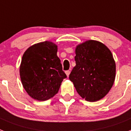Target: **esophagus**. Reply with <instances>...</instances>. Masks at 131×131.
<instances>
[{"mask_svg": "<svg viewBox=\"0 0 131 131\" xmlns=\"http://www.w3.org/2000/svg\"><path fill=\"white\" fill-rule=\"evenodd\" d=\"M66 75L68 76V77H69V75H70V70L66 71Z\"/></svg>", "mask_w": 131, "mask_h": 131, "instance_id": "1", "label": "esophagus"}]
</instances>
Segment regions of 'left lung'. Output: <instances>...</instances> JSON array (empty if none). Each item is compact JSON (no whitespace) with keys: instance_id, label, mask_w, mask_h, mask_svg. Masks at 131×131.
<instances>
[{"instance_id":"1","label":"left lung","mask_w":131,"mask_h":131,"mask_svg":"<svg viewBox=\"0 0 131 131\" xmlns=\"http://www.w3.org/2000/svg\"><path fill=\"white\" fill-rule=\"evenodd\" d=\"M76 66L69 79L78 94L87 101L102 99L115 78V63L110 50L99 41L89 40L76 48Z\"/></svg>"}]
</instances>
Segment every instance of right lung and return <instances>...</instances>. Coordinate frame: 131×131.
<instances>
[{
  "instance_id": "obj_1",
  "label": "right lung",
  "mask_w": 131,
  "mask_h": 131,
  "mask_svg": "<svg viewBox=\"0 0 131 131\" xmlns=\"http://www.w3.org/2000/svg\"><path fill=\"white\" fill-rule=\"evenodd\" d=\"M57 52V46L46 41L29 47L23 54L20 79L31 98L48 100L58 93L61 82L67 78Z\"/></svg>"
}]
</instances>
